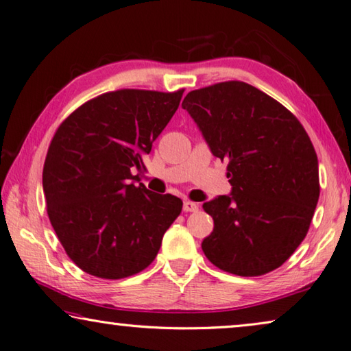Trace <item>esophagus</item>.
<instances>
[{
	"label": "esophagus",
	"instance_id": "1",
	"mask_svg": "<svg viewBox=\"0 0 351 351\" xmlns=\"http://www.w3.org/2000/svg\"><path fill=\"white\" fill-rule=\"evenodd\" d=\"M182 209L185 210V213H195V210L199 209V205H197V203H194V202H190V200H184Z\"/></svg>",
	"mask_w": 351,
	"mask_h": 351
}]
</instances>
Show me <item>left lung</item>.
<instances>
[{
    "instance_id": "obj_1",
    "label": "left lung",
    "mask_w": 351,
    "mask_h": 351,
    "mask_svg": "<svg viewBox=\"0 0 351 351\" xmlns=\"http://www.w3.org/2000/svg\"><path fill=\"white\" fill-rule=\"evenodd\" d=\"M182 108L213 156L229 160L232 191L203 205L214 230L202 250L239 276L280 267L304 241L319 202V160L302 124L272 97L245 82L186 94Z\"/></svg>"
}]
</instances>
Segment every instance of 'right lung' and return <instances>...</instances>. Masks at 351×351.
<instances>
[{"mask_svg":"<svg viewBox=\"0 0 351 351\" xmlns=\"http://www.w3.org/2000/svg\"><path fill=\"white\" fill-rule=\"evenodd\" d=\"M182 93H106L56 130L43 167L47 215L84 272L119 280L143 271L181 214V199L137 184L133 172L146 170L143 157L175 115Z\"/></svg>","mask_w":351,"mask_h":351,"instance_id":"add662e5","label":"right lung"}]
</instances>
